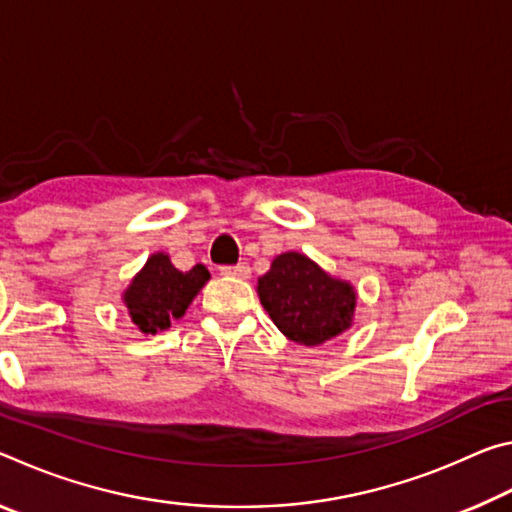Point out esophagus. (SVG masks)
I'll return each instance as SVG.
<instances>
[{"instance_id": "obj_1", "label": "esophagus", "mask_w": 512, "mask_h": 512, "mask_svg": "<svg viewBox=\"0 0 512 512\" xmlns=\"http://www.w3.org/2000/svg\"><path fill=\"white\" fill-rule=\"evenodd\" d=\"M223 275H232V277H250V266L246 262L232 264V266H221Z\"/></svg>"}]
</instances>
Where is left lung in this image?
<instances>
[{
  "label": "left lung",
  "mask_w": 512,
  "mask_h": 512,
  "mask_svg": "<svg viewBox=\"0 0 512 512\" xmlns=\"http://www.w3.org/2000/svg\"><path fill=\"white\" fill-rule=\"evenodd\" d=\"M257 293L275 327L289 341L323 345L350 329L357 291L350 282L327 275L300 253H282L257 280Z\"/></svg>",
  "instance_id": "1"
}]
</instances>
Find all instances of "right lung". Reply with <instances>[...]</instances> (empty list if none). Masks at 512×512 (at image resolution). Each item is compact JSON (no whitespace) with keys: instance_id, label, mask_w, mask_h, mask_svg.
I'll return each mask as SVG.
<instances>
[{"instance_id":"1","label":"right lung","mask_w":512,"mask_h":512,"mask_svg":"<svg viewBox=\"0 0 512 512\" xmlns=\"http://www.w3.org/2000/svg\"><path fill=\"white\" fill-rule=\"evenodd\" d=\"M210 280V271L196 264L192 271H178L169 255L155 253L124 291V305L137 329L155 334L171 327V320L185 316L196 293Z\"/></svg>"}]
</instances>
